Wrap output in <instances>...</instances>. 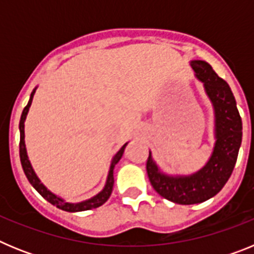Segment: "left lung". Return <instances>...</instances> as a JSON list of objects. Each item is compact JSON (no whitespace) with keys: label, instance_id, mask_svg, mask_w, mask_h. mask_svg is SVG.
Here are the masks:
<instances>
[{"label":"left lung","instance_id":"left-lung-1","mask_svg":"<svg viewBox=\"0 0 254 254\" xmlns=\"http://www.w3.org/2000/svg\"><path fill=\"white\" fill-rule=\"evenodd\" d=\"M194 76L214 109V147L202 168L190 174H168L149 152L147 176L154 190L164 198L179 205H194L214 197L232 176L242 143V118L232 89L202 60H192Z\"/></svg>","mask_w":254,"mask_h":254}]
</instances>
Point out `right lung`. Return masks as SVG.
<instances>
[{"label": "right lung", "mask_w": 254, "mask_h": 254, "mask_svg": "<svg viewBox=\"0 0 254 254\" xmlns=\"http://www.w3.org/2000/svg\"><path fill=\"white\" fill-rule=\"evenodd\" d=\"M35 90H37V87H35L34 90L31 91L30 99H29L28 105H26V107L24 108V111H22L21 118H20V125H19L20 160H21L22 169H24L26 178H28V181L30 182V185L37 190V192L40 194V196L43 197V198H46L49 203L55 205L56 207L61 208V210L67 211V212H80V211H86V210H91V208L99 207V206H102L103 203L107 202L108 198L111 197L112 190H113V185H114V177H113L114 167H116V164L121 160V158H122L126 146H127V143L128 142H126L125 145L118 150V152L114 155L113 159H112L111 167H109V172H108L107 181H105L104 187H103V190H100L99 193H96L95 196H93L91 198L80 201V202H67L66 199H64L62 197L53 193L52 190H49L48 188L42 183V181H40L39 177L37 176L35 170L33 169V165H31L30 160H29L28 151H26V145H25V120H26V116H28L29 108H30L31 102H33V96H34Z\"/></svg>", "instance_id": "1"}]
</instances>
